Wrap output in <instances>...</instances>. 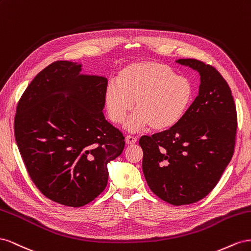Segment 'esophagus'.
<instances>
[{"instance_id":"obj_1","label":"esophagus","mask_w":251,"mask_h":251,"mask_svg":"<svg viewBox=\"0 0 251 251\" xmlns=\"http://www.w3.org/2000/svg\"><path fill=\"white\" fill-rule=\"evenodd\" d=\"M125 142H126L127 145H133L138 142V139L134 138V137H131V135H127V137L125 138Z\"/></svg>"}]
</instances>
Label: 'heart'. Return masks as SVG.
Here are the masks:
<instances>
[{
  "mask_svg": "<svg viewBox=\"0 0 251 251\" xmlns=\"http://www.w3.org/2000/svg\"><path fill=\"white\" fill-rule=\"evenodd\" d=\"M195 98V86L188 77L176 75L166 64L153 61L134 62L122 68L117 81L106 86L104 99L113 123L127 121L125 128L140 132L150 126L162 131L173 128L186 116Z\"/></svg>",
  "mask_w": 251,
  "mask_h": 251,
  "instance_id": "b5f03b06",
  "label": "heart"
}]
</instances>
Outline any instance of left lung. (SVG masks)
I'll return each instance as SVG.
<instances>
[{
    "mask_svg": "<svg viewBox=\"0 0 251 251\" xmlns=\"http://www.w3.org/2000/svg\"><path fill=\"white\" fill-rule=\"evenodd\" d=\"M176 62L200 74L199 95L180 123L139 143L149 188L163 201L180 206L200 201L219 182L233 154L237 110L216 68L195 59Z\"/></svg>",
    "mask_w": 251,
    "mask_h": 251,
    "instance_id": "1",
    "label": "left lung"
}]
</instances>
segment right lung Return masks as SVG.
<instances>
[{"label":"right lung","instance_id":"right-lung-1","mask_svg":"<svg viewBox=\"0 0 251 251\" xmlns=\"http://www.w3.org/2000/svg\"><path fill=\"white\" fill-rule=\"evenodd\" d=\"M82 64H50L28 85L17 107L14 135L31 180L48 199L81 207L108 182V163L125 146L104 117L105 76Z\"/></svg>","mask_w":251,"mask_h":251}]
</instances>
